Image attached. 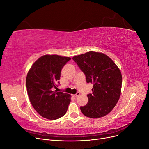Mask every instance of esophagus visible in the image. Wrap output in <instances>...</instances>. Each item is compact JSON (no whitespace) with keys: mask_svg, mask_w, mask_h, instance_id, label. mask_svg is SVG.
Instances as JSON below:
<instances>
[{"mask_svg":"<svg viewBox=\"0 0 149 149\" xmlns=\"http://www.w3.org/2000/svg\"><path fill=\"white\" fill-rule=\"evenodd\" d=\"M79 95H80V93H79V92H77L75 94H74L73 96H74V97H77V96H78Z\"/></svg>","mask_w":149,"mask_h":149,"instance_id":"34e87169","label":"esophagus"}]
</instances>
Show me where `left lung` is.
Instances as JSON below:
<instances>
[{"mask_svg":"<svg viewBox=\"0 0 149 149\" xmlns=\"http://www.w3.org/2000/svg\"><path fill=\"white\" fill-rule=\"evenodd\" d=\"M73 60L86 76L88 83L93 84L88 102L80 107L82 113L91 118L105 116L113 109L120 96L122 74L111 58L102 53L90 51L75 56Z\"/></svg>","mask_w":149,"mask_h":149,"instance_id":"8db88e82","label":"left lung"}]
</instances>
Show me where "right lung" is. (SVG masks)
Here are the masks:
<instances>
[{"mask_svg":"<svg viewBox=\"0 0 149 149\" xmlns=\"http://www.w3.org/2000/svg\"><path fill=\"white\" fill-rule=\"evenodd\" d=\"M70 57L46 55L39 58L30 68L26 86L31 105L38 113L48 119L63 116L71 102L69 94L53 91L60 83L61 71Z\"/></svg>","mask_w":149,"mask_h":149,"instance_id":"1","label":"right lung"}]
</instances>
